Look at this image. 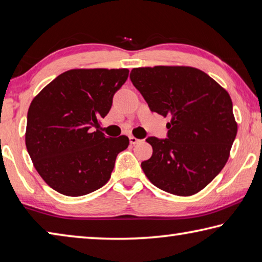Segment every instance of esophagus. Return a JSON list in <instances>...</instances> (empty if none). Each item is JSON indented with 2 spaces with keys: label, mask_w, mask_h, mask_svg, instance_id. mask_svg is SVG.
<instances>
[{
  "label": "esophagus",
  "mask_w": 262,
  "mask_h": 262,
  "mask_svg": "<svg viewBox=\"0 0 262 262\" xmlns=\"http://www.w3.org/2000/svg\"><path fill=\"white\" fill-rule=\"evenodd\" d=\"M140 141H141L140 139L136 138V137H134V136L130 137V144H131V145H137L138 143H140Z\"/></svg>",
  "instance_id": "esophagus-1"
}]
</instances>
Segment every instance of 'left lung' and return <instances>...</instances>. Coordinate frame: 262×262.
<instances>
[{
    "mask_svg": "<svg viewBox=\"0 0 262 262\" xmlns=\"http://www.w3.org/2000/svg\"><path fill=\"white\" fill-rule=\"evenodd\" d=\"M130 79L152 112L170 118L167 139H146L153 154L141 162L145 175L168 193H198L226 166L236 138L230 95L192 67L135 68Z\"/></svg>",
    "mask_w": 262,
    "mask_h": 262,
    "instance_id": "left-lung-1",
    "label": "left lung"
}]
</instances>
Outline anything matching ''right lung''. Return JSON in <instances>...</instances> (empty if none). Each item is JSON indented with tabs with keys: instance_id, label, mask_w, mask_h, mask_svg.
Returning a JSON list of instances; mask_svg holds the SVG:
<instances>
[{
	"instance_id": "add662e5",
	"label": "right lung",
	"mask_w": 262,
	"mask_h": 262,
	"mask_svg": "<svg viewBox=\"0 0 262 262\" xmlns=\"http://www.w3.org/2000/svg\"><path fill=\"white\" fill-rule=\"evenodd\" d=\"M127 77V69H72L32 100L26 148L41 178L58 193L85 195L109 181L117 154L130 141L95 128Z\"/></svg>"
}]
</instances>
